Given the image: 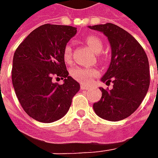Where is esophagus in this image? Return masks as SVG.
Returning <instances> with one entry per match:
<instances>
[{"label": "esophagus", "instance_id": "esophagus-1", "mask_svg": "<svg viewBox=\"0 0 158 158\" xmlns=\"http://www.w3.org/2000/svg\"><path fill=\"white\" fill-rule=\"evenodd\" d=\"M80 88H81V89H85V90H88V89H90L89 86H86V85H81Z\"/></svg>", "mask_w": 158, "mask_h": 158}]
</instances>
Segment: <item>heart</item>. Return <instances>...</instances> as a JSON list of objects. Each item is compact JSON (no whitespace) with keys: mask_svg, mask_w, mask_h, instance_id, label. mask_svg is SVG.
<instances>
[{"mask_svg":"<svg viewBox=\"0 0 158 158\" xmlns=\"http://www.w3.org/2000/svg\"><path fill=\"white\" fill-rule=\"evenodd\" d=\"M85 43L88 45L91 51L94 53H100L102 51L103 44L99 37L94 35H89L85 38ZM72 53L73 49L71 45H65L63 49L62 56L63 59L67 63H70L72 62ZM99 74V72L96 69H86V68H80L76 67L71 70V75L77 81L82 83V84H88L91 82L92 79Z\"/></svg>","mask_w":158,"mask_h":158,"instance_id":"1","label":"heart"}]
</instances>
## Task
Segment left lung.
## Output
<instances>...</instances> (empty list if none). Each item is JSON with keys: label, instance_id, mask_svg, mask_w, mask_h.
I'll return each mask as SVG.
<instances>
[{"label": "left lung", "instance_id": "1", "mask_svg": "<svg viewBox=\"0 0 158 158\" xmlns=\"http://www.w3.org/2000/svg\"><path fill=\"white\" fill-rule=\"evenodd\" d=\"M102 32L112 49L111 63L102 81L112 89L102 90V98L94 103L95 113L102 118L119 121L135 113L145 98L150 85L149 62L139 43L129 33L111 23L89 26Z\"/></svg>", "mask_w": 158, "mask_h": 158}]
</instances>
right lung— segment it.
Masks as SVG:
<instances>
[{
	"instance_id": "1",
	"label": "right lung",
	"mask_w": 158,
	"mask_h": 158,
	"mask_svg": "<svg viewBox=\"0 0 158 158\" xmlns=\"http://www.w3.org/2000/svg\"><path fill=\"white\" fill-rule=\"evenodd\" d=\"M77 33L72 26L46 23L33 30L13 56L12 80L23 109L42 123L58 120L68 113L79 84L69 76L62 52ZM53 76L64 79L62 85Z\"/></svg>"
}]
</instances>
